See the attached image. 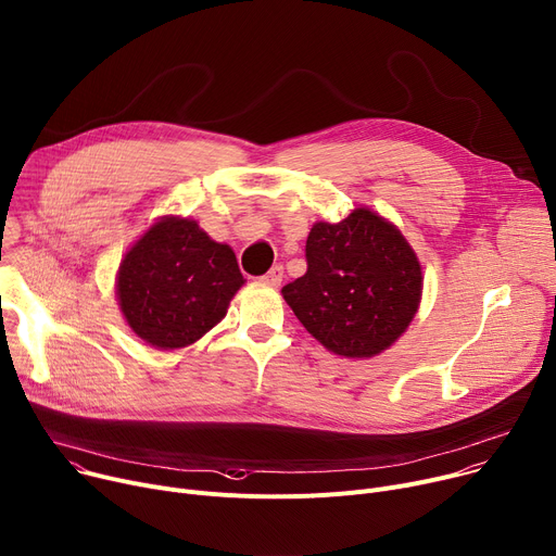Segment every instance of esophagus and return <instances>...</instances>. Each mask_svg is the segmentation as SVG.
Returning a JSON list of instances; mask_svg holds the SVG:
<instances>
[{
    "label": "esophagus",
    "mask_w": 556,
    "mask_h": 556,
    "mask_svg": "<svg viewBox=\"0 0 556 556\" xmlns=\"http://www.w3.org/2000/svg\"><path fill=\"white\" fill-rule=\"evenodd\" d=\"M263 282L269 285V287H280V282H282V265H274V267L263 276Z\"/></svg>",
    "instance_id": "esophagus-1"
}]
</instances>
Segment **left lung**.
Returning a JSON list of instances; mask_svg holds the SVG:
<instances>
[{"mask_svg": "<svg viewBox=\"0 0 556 556\" xmlns=\"http://www.w3.org/2000/svg\"><path fill=\"white\" fill-rule=\"evenodd\" d=\"M307 271L282 287L287 305L329 352L371 358L412 323L422 276L403 233L369 208L309 231Z\"/></svg>", "mask_w": 556, "mask_h": 556, "instance_id": "8db88e82", "label": "left lung"}]
</instances>
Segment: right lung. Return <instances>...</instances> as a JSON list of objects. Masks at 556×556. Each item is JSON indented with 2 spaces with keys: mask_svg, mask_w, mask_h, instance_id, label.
I'll list each match as a JSON object with an SVG mask.
<instances>
[{
  "mask_svg": "<svg viewBox=\"0 0 556 556\" xmlns=\"http://www.w3.org/2000/svg\"><path fill=\"white\" fill-rule=\"evenodd\" d=\"M242 285L231 247L213 242L195 220L164 218L124 255L117 301L149 345L178 350L225 318Z\"/></svg>",
  "mask_w": 556,
  "mask_h": 556,
  "instance_id": "1",
  "label": "right lung"
}]
</instances>
